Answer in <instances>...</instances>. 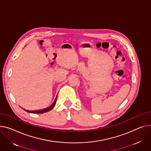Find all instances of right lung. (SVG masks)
<instances>
[{"label": "right lung", "mask_w": 151, "mask_h": 151, "mask_svg": "<svg viewBox=\"0 0 151 151\" xmlns=\"http://www.w3.org/2000/svg\"><path fill=\"white\" fill-rule=\"evenodd\" d=\"M56 99H57V98H56L55 101L53 102V103L51 106H49L47 108H45V109H42V110H34V111H32V110H25V109L24 110H25V111H27V112H29V113H33V114H42V113H45V112L50 111V110H51L55 106V104H56Z\"/></svg>", "instance_id": "1"}]
</instances>
